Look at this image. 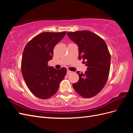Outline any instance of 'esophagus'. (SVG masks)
Instances as JSON below:
<instances>
[{"label":"esophagus","mask_w":133,"mask_h":133,"mask_svg":"<svg viewBox=\"0 0 133 133\" xmlns=\"http://www.w3.org/2000/svg\"><path fill=\"white\" fill-rule=\"evenodd\" d=\"M71 73H72V71H70L69 69H68V70H67V74H68V75H69V74H71Z\"/></svg>","instance_id":"esophagus-1"}]
</instances>
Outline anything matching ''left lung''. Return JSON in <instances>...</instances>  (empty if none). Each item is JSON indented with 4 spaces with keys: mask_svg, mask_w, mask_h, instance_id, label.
Masks as SVG:
<instances>
[{
    "mask_svg": "<svg viewBox=\"0 0 133 133\" xmlns=\"http://www.w3.org/2000/svg\"><path fill=\"white\" fill-rule=\"evenodd\" d=\"M67 35L78 45L79 59H83L87 66L84 73L76 72L79 79L73 84V87L83 97L91 98L102 90L109 74L111 57L107 45L102 38L90 31L68 32Z\"/></svg>",
    "mask_w": 133,
    "mask_h": 133,
    "instance_id": "8db88e82",
    "label": "left lung"
}]
</instances>
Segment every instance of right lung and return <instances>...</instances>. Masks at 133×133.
Instances as JSON below:
<instances>
[{"label": "right lung", "instance_id": "right-lung-1", "mask_svg": "<svg viewBox=\"0 0 133 133\" xmlns=\"http://www.w3.org/2000/svg\"><path fill=\"white\" fill-rule=\"evenodd\" d=\"M66 32H44L28 42L24 49L21 70L24 80L35 96L46 99L57 92L66 69L58 70L48 65L53 57V49Z\"/></svg>", "mask_w": 133, "mask_h": 133}]
</instances>
